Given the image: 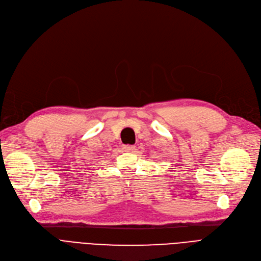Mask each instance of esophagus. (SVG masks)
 Listing matches in <instances>:
<instances>
[{
    "instance_id": "34e87169",
    "label": "esophagus",
    "mask_w": 261,
    "mask_h": 261,
    "mask_svg": "<svg viewBox=\"0 0 261 261\" xmlns=\"http://www.w3.org/2000/svg\"><path fill=\"white\" fill-rule=\"evenodd\" d=\"M135 145H122L124 152H133L135 150Z\"/></svg>"
}]
</instances>
